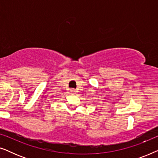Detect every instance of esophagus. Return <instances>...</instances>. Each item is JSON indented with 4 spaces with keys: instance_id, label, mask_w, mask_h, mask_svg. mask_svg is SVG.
Segmentation results:
<instances>
[{
    "instance_id": "34e87169",
    "label": "esophagus",
    "mask_w": 158,
    "mask_h": 158,
    "mask_svg": "<svg viewBox=\"0 0 158 158\" xmlns=\"http://www.w3.org/2000/svg\"><path fill=\"white\" fill-rule=\"evenodd\" d=\"M71 93H72V94H74V93H75V90H74V89L71 90Z\"/></svg>"
}]
</instances>
